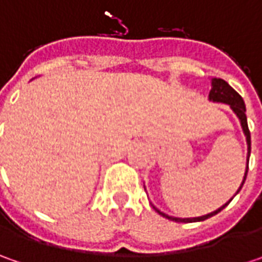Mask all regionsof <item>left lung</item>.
Returning a JSON list of instances; mask_svg holds the SVG:
<instances>
[{
	"label": "left lung",
	"mask_w": 262,
	"mask_h": 262,
	"mask_svg": "<svg viewBox=\"0 0 262 262\" xmlns=\"http://www.w3.org/2000/svg\"><path fill=\"white\" fill-rule=\"evenodd\" d=\"M208 97H210V100H213V102L227 103V105L232 107V111L236 114V116L239 118V121H241L242 129H244V134H245V137H247L248 162H249V155H251V133H249V128H248L247 114H245V112H247V107H245V103H244V99L241 97V95L237 93L236 90H233V89L229 86L225 80H222V78H213V80H211V90H210V95H208ZM247 173H248V166H247V170H245L244 181H242V185H244V182H245V179H247ZM242 185L239 186L237 192L241 191ZM236 194H235V195H236ZM230 201H232V198L229 200V203H230ZM229 203H226L225 206H222L220 208H217L216 211H213V213H208V214H206V216H201V217H192V219H179V217L167 216V214H165L163 211L157 210L155 206H153V208L156 210L160 216L166 217V219H169V220L184 222V223H192V222H203V220H206V219H208V217L214 216V214H217V213H220V211H222V210H223Z\"/></svg>",
	"instance_id": "8db88e82"
}]
</instances>
